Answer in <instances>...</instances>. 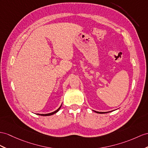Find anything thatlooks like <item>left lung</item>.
I'll return each mask as SVG.
<instances>
[{
  "instance_id": "obj_1",
  "label": "left lung",
  "mask_w": 148,
  "mask_h": 148,
  "mask_svg": "<svg viewBox=\"0 0 148 148\" xmlns=\"http://www.w3.org/2000/svg\"><path fill=\"white\" fill-rule=\"evenodd\" d=\"M95 112H97V113H99V114H105V113H107V112H97V111H95Z\"/></svg>"
}]
</instances>
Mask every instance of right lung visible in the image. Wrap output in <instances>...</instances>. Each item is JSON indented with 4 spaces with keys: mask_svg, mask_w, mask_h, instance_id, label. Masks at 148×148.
Returning a JSON list of instances; mask_svg holds the SVG:
<instances>
[{
    "mask_svg": "<svg viewBox=\"0 0 148 148\" xmlns=\"http://www.w3.org/2000/svg\"><path fill=\"white\" fill-rule=\"evenodd\" d=\"M61 107H62V106H60V107L58 108V109L56 110H55V112H53L49 113V114H38V115H41V116H51V115H53V114H54L56 113L57 112L60 110V109L61 108Z\"/></svg>",
    "mask_w": 148,
    "mask_h": 148,
    "instance_id": "add662e5",
    "label": "right lung"
}]
</instances>
